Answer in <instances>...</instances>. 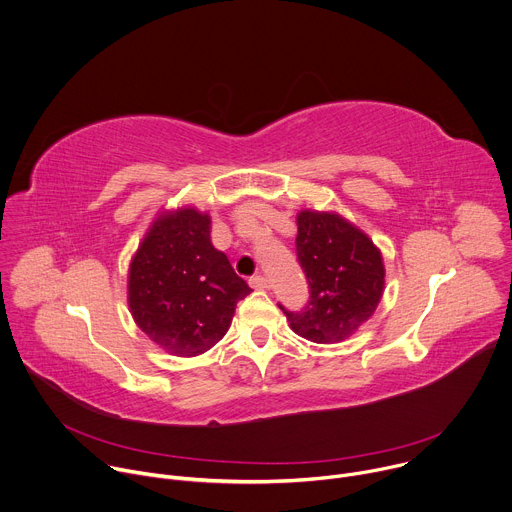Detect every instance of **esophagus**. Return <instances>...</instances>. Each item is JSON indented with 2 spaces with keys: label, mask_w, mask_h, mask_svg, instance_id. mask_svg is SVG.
Listing matches in <instances>:
<instances>
[{
  "label": "esophagus",
  "mask_w": 512,
  "mask_h": 512,
  "mask_svg": "<svg viewBox=\"0 0 512 512\" xmlns=\"http://www.w3.org/2000/svg\"><path fill=\"white\" fill-rule=\"evenodd\" d=\"M249 283H251V287H255V289H265V287H269V281H267V277H263V275H253V277L249 279Z\"/></svg>",
  "instance_id": "esophagus-1"
}]
</instances>
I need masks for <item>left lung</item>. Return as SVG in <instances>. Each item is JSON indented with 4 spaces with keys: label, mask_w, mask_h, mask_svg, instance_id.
<instances>
[{
    "label": "left lung",
    "mask_w": 512,
    "mask_h": 512,
    "mask_svg": "<svg viewBox=\"0 0 512 512\" xmlns=\"http://www.w3.org/2000/svg\"><path fill=\"white\" fill-rule=\"evenodd\" d=\"M296 247L308 277L310 302L302 312L279 306L289 328L316 344L350 338L383 298L381 249L342 214L308 208L298 212Z\"/></svg>",
    "instance_id": "8db88e82"
}]
</instances>
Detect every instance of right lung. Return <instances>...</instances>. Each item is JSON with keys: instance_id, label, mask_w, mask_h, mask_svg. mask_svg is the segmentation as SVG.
Instances as JSON below:
<instances>
[{"instance_id": "right-lung-1", "label": "right lung", "mask_w": 512, "mask_h": 512, "mask_svg": "<svg viewBox=\"0 0 512 512\" xmlns=\"http://www.w3.org/2000/svg\"><path fill=\"white\" fill-rule=\"evenodd\" d=\"M251 287L210 243V216L194 206L160 212L127 275L139 330L174 356H198L221 340Z\"/></svg>"}]
</instances>
